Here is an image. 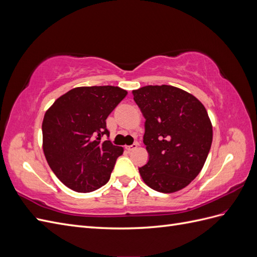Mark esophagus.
Segmentation results:
<instances>
[{"instance_id": "esophagus-1", "label": "esophagus", "mask_w": 257, "mask_h": 257, "mask_svg": "<svg viewBox=\"0 0 257 257\" xmlns=\"http://www.w3.org/2000/svg\"><path fill=\"white\" fill-rule=\"evenodd\" d=\"M138 143H134L133 145H131V146H126L125 148H126V150H128V151H133V150H135L136 148L138 147Z\"/></svg>"}]
</instances>
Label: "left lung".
Masks as SVG:
<instances>
[{
	"label": "left lung",
	"instance_id": "obj_1",
	"mask_svg": "<svg viewBox=\"0 0 257 257\" xmlns=\"http://www.w3.org/2000/svg\"><path fill=\"white\" fill-rule=\"evenodd\" d=\"M145 116L148 163L139 167L154 191L174 193L200 173L212 144V125L204 105L173 85H146L133 91Z\"/></svg>",
	"mask_w": 257,
	"mask_h": 257
}]
</instances>
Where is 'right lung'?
Here are the masks:
<instances>
[{
  "instance_id": "1",
  "label": "right lung",
  "mask_w": 257,
  "mask_h": 257,
  "mask_svg": "<svg viewBox=\"0 0 257 257\" xmlns=\"http://www.w3.org/2000/svg\"><path fill=\"white\" fill-rule=\"evenodd\" d=\"M127 92L119 87L75 88L46 111L43 150L59 180L79 193L99 189L109 180L123 148L110 141L106 119Z\"/></svg>"
}]
</instances>
